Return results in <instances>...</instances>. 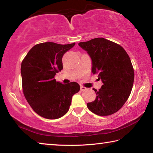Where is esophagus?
Segmentation results:
<instances>
[{"label": "esophagus", "instance_id": "obj_1", "mask_svg": "<svg viewBox=\"0 0 153 153\" xmlns=\"http://www.w3.org/2000/svg\"><path fill=\"white\" fill-rule=\"evenodd\" d=\"M80 90H81L82 91H84V90H86V88L84 87V86H80Z\"/></svg>", "mask_w": 153, "mask_h": 153}]
</instances>
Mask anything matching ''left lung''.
<instances>
[{
	"mask_svg": "<svg viewBox=\"0 0 153 153\" xmlns=\"http://www.w3.org/2000/svg\"><path fill=\"white\" fill-rule=\"evenodd\" d=\"M78 45L88 54L92 72L98 74V79L102 82L98 91L93 88L97 97L87 107L96 115H112L123 107L132 89L134 72L129 56L122 46L103 38Z\"/></svg>",
	"mask_w": 153,
	"mask_h": 153,
	"instance_id": "left-lung-1",
	"label": "left lung"
}]
</instances>
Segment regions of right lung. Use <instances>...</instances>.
Masks as SVG:
<instances>
[{
    "mask_svg": "<svg viewBox=\"0 0 153 153\" xmlns=\"http://www.w3.org/2000/svg\"><path fill=\"white\" fill-rule=\"evenodd\" d=\"M76 43L44 42L30 49L21 65L23 92L27 102L40 116L55 120L69 109L73 95L78 92L77 82L63 84L55 76L63 69L62 58Z\"/></svg>",
    "mask_w": 153,
    "mask_h": 153,
    "instance_id": "add662e5",
    "label": "right lung"
}]
</instances>
